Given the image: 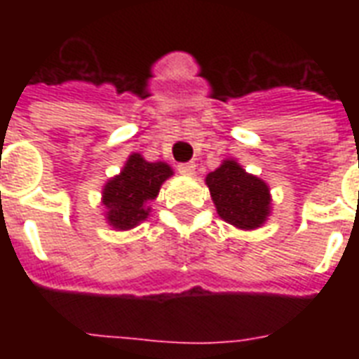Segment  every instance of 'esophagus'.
Instances as JSON below:
<instances>
[{
  "mask_svg": "<svg viewBox=\"0 0 359 359\" xmlns=\"http://www.w3.org/2000/svg\"><path fill=\"white\" fill-rule=\"evenodd\" d=\"M180 175H184V177H191V175L196 173V163L194 162H184V163H179L177 165Z\"/></svg>",
  "mask_w": 359,
  "mask_h": 359,
  "instance_id": "obj_1",
  "label": "esophagus"
}]
</instances>
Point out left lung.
<instances>
[{
	"label": "left lung",
	"instance_id": "obj_1",
	"mask_svg": "<svg viewBox=\"0 0 359 359\" xmlns=\"http://www.w3.org/2000/svg\"><path fill=\"white\" fill-rule=\"evenodd\" d=\"M208 190L219 218L238 229L261 227L270 216V188L235 160H224L216 171L207 175Z\"/></svg>",
	"mask_w": 359,
	"mask_h": 359
}]
</instances>
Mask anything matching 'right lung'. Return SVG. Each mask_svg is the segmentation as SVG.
Instances as JSON below:
<instances>
[{
  "label": "right lung",
  "instance_id": "add662e5",
  "mask_svg": "<svg viewBox=\"0 0 359 359\" xmlns=\"http://www.w3.org/2000/svg\"><path fill=\"white\" fill-rule=\"evenodd\" d=\"M173 175L165 162H147L134 152L130 154L123 171L106 182L102 205L108 224L117 231H128L147 219L149 203L156 199L160 186Z\"/></svg>",
  "mask_w": 359,
  "mask_h": 359
}]
</instances>
